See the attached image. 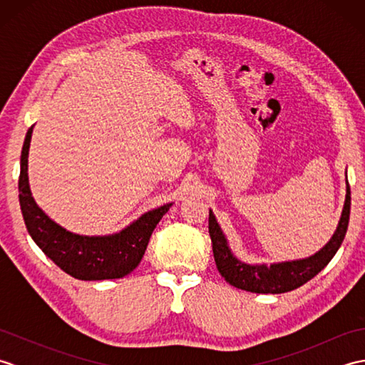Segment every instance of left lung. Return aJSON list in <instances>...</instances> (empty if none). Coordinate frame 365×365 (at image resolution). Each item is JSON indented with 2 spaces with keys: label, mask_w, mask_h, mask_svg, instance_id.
Here are the masks:
<instances>
[{
  "label": "left lung",
  "mask_w": 365,
  "mask_h": 365,
  "mask_svg": "<svg viewBox=\"0 0 365 365\" xmlns=\"http://www.w3.org/2000/svg\"><path fill=\"white\" fill-rule=\"evenodd\" d=\"M350 207L351 191L346 180V196L342 216H340L339 226L329 242L319 252L311 255V257L273 263V265H250V263L238 260L232 254L227 240L224 237L220 224L216 222L215 215L210 210V215H208V234H210L212 238L216 268H218L221 276L230 285L246 292L285 293L298 289V287L319 274L336 255L346 234L348 221H350Z\"/></svg>",
  "instance_id": "1"
}]
</instances>
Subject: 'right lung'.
Returning a JSON list of instances; mask_svg holds the SVG:
<instances>
[{
    "label": "right lung",
    "instance_id": "obj_1",
    "mask_svg": "<svg viewBox=\"0 0 365 365\" xmlns=\"http://www.w3.org/2000/svg\"><path fill=\"white\" fill-rule=\"evenodd\" d=\"M33 127L28 130L20 158L19 199L29 235L45 255L56 265L81 281L119 279L131 273L141 262L153 229L169 207L166 204L144 213L128 227L114 235H76L51 221L31 196L28 182V152Z\"/></svg>",
    "mask_w": 365,
    "mask_h": 365
}]
</instances>
